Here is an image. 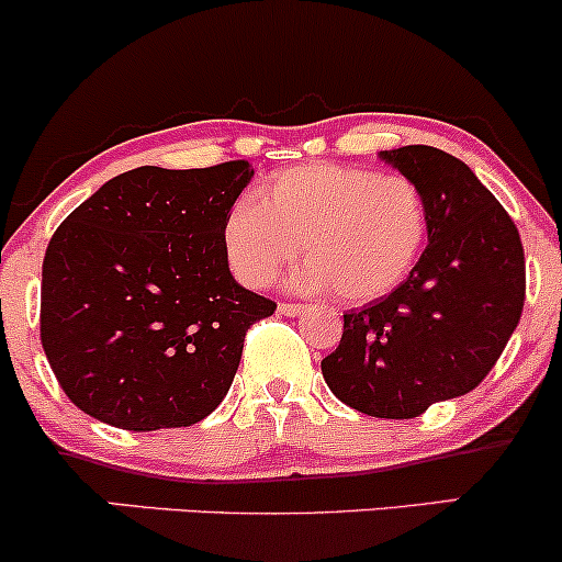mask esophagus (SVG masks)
Masks as SVG:
<instances>
[{
    "label": "esophagus",
    "instance_id": "34e87169",
    "mask_svg": "<svg viewBox=\"0 0 562 562\" xmlns=\"http://www.w3.org/2000/svg\"><path fill=\"white\" fill-rule=\"evenodd\" d=\"M279 313L281 315H292V318H294V315L305 313V305H300V302H281Z\"/></svg>",
    "mask_w": 562,
    "mask_h": 562
}]
</instances>
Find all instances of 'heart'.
I'll list each match as a JSON object with an SVG mask.
<instances>
[{"label": "heart", "mask_w": 562, "mask_h": 562, "mask_svg": "<svg viewBox=\"0 0 562 562\" xmlns=\"http://www.w3.org/2000/svg\"><path fill=\"white\" fill-rule=\"evenodd\" d=\"M427 233L430 217L414 180L345 164H302L233 204L223 247L238 281L268 286L297 260L302 244V292L337 289L345 302H371L412 276Z\"/></svg>", "instance_id": "heart-1"}]
</instances>
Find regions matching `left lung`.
<instances>
[{
  "mask_svg": "<svg viewBox=\"0 0 562 562\" xmlns=\"http://www.w3.org/2000/svg\"><path fill=\"white\" fill-rule=\"evenodd\" d=\"M380 159L419 186L427 249L395 292L345 313L321 371L356 412L414 419L475 390L499 361L526 302V257L513 217L457 156L403 145Z\"/></svg>",
  "mask_w": 562,
  "mask_h": 562,
  "instance_id": "8db88e82",
  "label": "left lung"
}]
</instances>
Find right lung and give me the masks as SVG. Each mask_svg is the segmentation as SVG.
I'll list each match as a JSON object with an SVG mask.
<instances>
[{"label":"right lung","instance_id":"obj_1","mask_svg":"<svg viewBox=\"0 0 562 562\" xmlns=\"http://www.w3.org/2000/svg\"><path fill=\"white\" fill-rule=\"evenodd\" d=\"M249 161L137 167L68 214L42 265V348L105 425L191 427L228 395L249 326L276 311L231 276L228 212Z\"/></svg>","mask_w":562,"mask_h":562}]
</instances>
